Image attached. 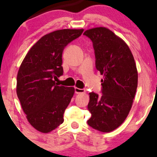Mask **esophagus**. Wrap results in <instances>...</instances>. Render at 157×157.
<instances>
[{
    "mask_svg": "<svg viewBox=\"0 0 157 157\" xmlns=\"http://www.w3.org/2000/svg\"><path fill=\"white\" fill-rule=\"evenodd\" d=\"M74 91H75V94H76L85 93V90L84 89H78V88H76V87L74 89Z\"/></svg>",
    "mask_w": 157,
    "mask_h": 157,
    "instance_id": "esophagus-1",
    "label": "esophagus"
}]
</instances>
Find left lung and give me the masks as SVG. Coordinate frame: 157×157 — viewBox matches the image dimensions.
I'll list each match as a JSON object with an SVG mask.
<instances>
[{
  "instance_id": "1",
  "label": "left lung",
  "mask_w": 157,
  "mask_h": 157,
  "mask_svg": "<svg viewBox=\"0 0 157 157\" xmlns=\"http://www.w3.org/2000/svg\"><path fill=\"white\" fill-rule=\"evenodd\" d=\"M95 53L96 68L101 74V95L91 92L87 121L94 129L110 132L124 121L132 108L138 84L134 56L121 38L104 27L86 31Z\"/></svg>"
}]
</instances>
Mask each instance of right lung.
I'll use <instances>...</instances> for the list:
<instances>
[{
    "instance_id": "1",
    "label": "right lung",
    "mask_w": 157,
    "mask_h": 157,
    "mask_svg": "<svg viewBox=\"0 0 157 157\" xmlns=\"http://www.w3.org/2000/svg\"><path fill=\"white\" fill-rule=\"evenodd\" d=\"M83 29H63L46 34L30 49L17 75L16 93L28 121L42 133L63 122V113L74 94V87L56 82L63 75L62 53Z\"/></svg>"
}]
</instances>
